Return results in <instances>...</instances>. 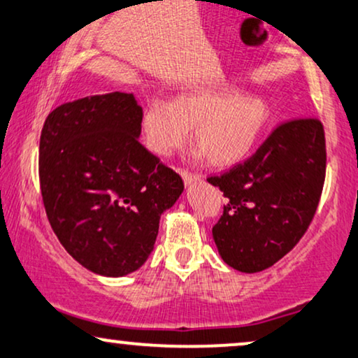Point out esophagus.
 I'll list each match as a JSON object with an SVG mask.
<instances>
[{
    "label": "esophagus",
    "instance_id": "34e87169",
    "mask_svg": "<svg viewBox=\"0 0 358 358\" xmlns=\"http://www.w3.org/2000/svg\"><path fill=\"white\" fill-rule=\"evenodd\" d=\"M180 176H182L184 184H186L187 187L192 186V184L201 182V180H202V178H201L199 174H194V172H189V171H186V169H180Z\"/></svg>",
    "mask_w": 358,
    "mask_h": 358
}]
</instances>
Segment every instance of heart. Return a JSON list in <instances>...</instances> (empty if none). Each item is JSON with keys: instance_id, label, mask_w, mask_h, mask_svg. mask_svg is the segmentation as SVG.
Segmentation results:
<instances>
[{"instance_id": "1", "label": "heart", "mask_w": 358, "mask_h": 358, "mask_svg": "<svg viewBox=\"0 0 358 358\" xmlns=\"http://www.w3.org/2000/svg\"><path fill=\"white\" fill-rule=\"evenodd\" d=\"M268 106L260 96L241 94L234 86L192 87L169 104L152 101L141 116L144 143L157 156H172L196 134L197 156L217 166L244 161L266 129Z\"/></svg>"}]
</instances>
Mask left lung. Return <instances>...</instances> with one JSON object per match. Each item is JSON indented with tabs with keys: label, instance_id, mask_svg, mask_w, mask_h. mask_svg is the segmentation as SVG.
<instances>
[{
	"label": "left lung",
	"instance_id": "left-lung-1",
	"mask_svg": "<svg viewBox=\"0 0 358 358\" xmlns=\"http://www.w3.org/2000/svg\"><path fill=\"white\" fill-rule=\"evenodd\" d=\"M325 161L322 122L295 119L277 127L244 164L209 178L229 199L213 227L227 266L260 272L294 249L319 206Z\"/></svg>",
	"mask_w": 358,
	"mask_h": 358
}]
</instances>
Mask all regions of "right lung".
I'll return each mask as SVG.
<instances>
[{"label":"right lung","instance_id":"add662e5","mask_svg":"<svg viewBox=\"0 0 358 358\" xmlns=\"http://www.w3.org/2000/svg\"><path fill=\"white\" fill-rule=\"evenodd\" d=\"M141 116L132 92L114 91L61 104L41 131L39 182L52 231L103 277L143 266L162 213L184 191L180 176L139 143Z\"/></svg>","mask_w":358,"mask_h":358}]
</instances>
